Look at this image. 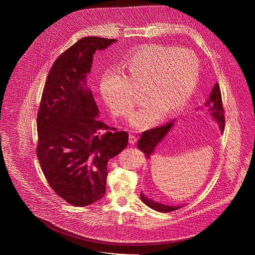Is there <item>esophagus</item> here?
<instances>
[{
  "label": "esophagus",
  "instance_id": "obj_1",
  "mask_svg": "<svg viewBox=\"0 0 255 255\" xmlns=\"http://www.w3.org/2000/svg\"><path fill=\"white\" fill-rule=\"evenodd\" d=\"M137 142V138L134 135H129V143L134 144Z\"/></svg>",
  "mask_w": 255,
  "mask_h": 255
}]
</instances>
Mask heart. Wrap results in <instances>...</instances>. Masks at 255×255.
Returning <instances> with one entry per match:
<instances>
[{"label": "heart", "instance_id": "1", "mask_svg": "<svg viewBox=\"0 0 255 255\" xmlns=\"http://www.w3.org/2000/svg\"><path fill=\"white\" fill-rule=\"evenodd\" d=\"M120 70L109 69L101 77L99 91L110 112L117 117L131 114L143 90L145 104L131 125L147 129L164 113L170 116L184 108L195 93L201 76V63L195 52L168 45H146L125 56Z\"/></svg>", "mask_w": 255, "mask_h": 255}]
</instances>
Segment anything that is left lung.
Returning <instances> with one entry per match:
<instances>
[{
	"instance_id": "1",
	"label": "left lung",
	"mask_w": 255,
	"mask_h": 255,
	"mask_svg": "<svg viewBox=\"0 0 255 255\" xmlns=\"http://www.w3.org/2000/svg\"><path fill=\"white\" fill-rule=\"evenodd\" d=\"M205 107L208 108L207 112L210 114V116L218 123V125H219L221 133L224 132V126H225L224 109H223V105H222L221 91H220L219 84L218 83H216L215 86L213 87L212 92L209 96V99L207 100V102L205 104ZM174 122H175V120L170 121L162 126H159V127L147 130V131H144L141 135V138L138 141V145H137L138 149L143 151V153L147 158H150V156L153 154L156 147L162 142V140L166 137L168 132L174 126ZM140 198H141V201L145 205L155 211L162 212V213L175 211L181 207V206H169V205L155 202L151 199H148L147 197H145L142 192L140 194Z\"/></svg>"
}]
</instances>
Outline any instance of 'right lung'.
<instances>
[{
  "label": "right lung",
  "instance_id": "1",
  "mask_svg": "<svg viewBox=\"0 0 255 255\" xmlns=\"http://www.w3.org/2000/svg\"><path fill=\"white\" fill-rule=\"evenodd\" d=\"M116 39L84 37L50 68L37 114V157L52 190L68 204L85 207L106 193L108 161L128 144V134L98 119L87 85L96 50Z\"/></svg>",
  "mask_w": 255,
  "mask_h": 255
}]
</instances>
